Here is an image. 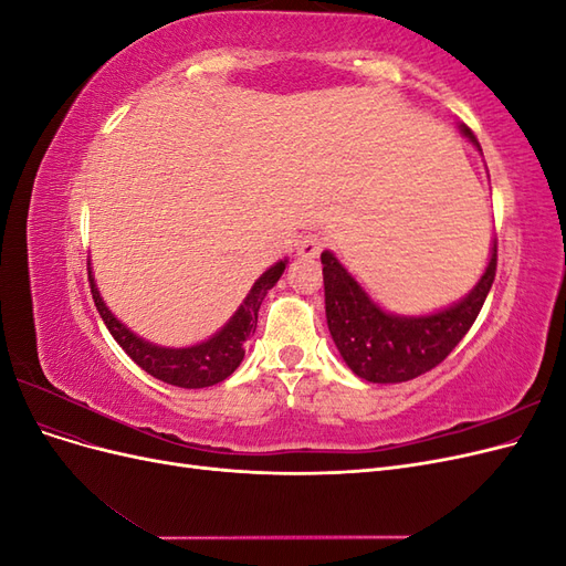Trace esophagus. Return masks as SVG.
I'll return each mask as SVG.
<instances>
[{"mask_svg": "<svg viewBox=\"0 0 566 566\" xmlns=\"http://www.w3.org/2000/svg\"><path fill=\"white\" fill-rule=\"evenodd\" d=\"M323 248H325V238L318 235V233H310L297 243V254L306 256V260H314V256L321 254Z\"/></svg>", "mask_w": 566, "mask_h": 566, "instance_id": "34e87169", "label": "esophagus"}]
</instances>
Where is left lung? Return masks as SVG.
I'll list each match as a JSON object with an SVG mask.
<instances>
[{
    "mask_svg": "<svg viewBox=\"0 0 566 566\" xmlns=\"http://www.w3.org/2000/svg\"><path fill=\"white\" fill-rule=\"evenodd\" d=\"M460 132L479 148L468 127ZM325 318L335 347L354 375L375 385L413 380L447 358L468 335L495 279L499 248H491L484 276L460 302L427 316H399L375 304L333 252L321 254Z\"/></svg>",
    "mask_w": 566,
    "mask_h": 566,
    "instance_id": "1",
    "label": "left lung"
}]
</instances>
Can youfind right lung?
<instances>
[{"instance_id": "obj_1", "label": "right lung", "mask_w": 566, "mask_h": 566, "mask_svg": "<svg viewBox=\"0 0 566 566\" xmlns=\"http://www.w3.org/2000/svg\"><path fill=\"white\" fill-rule=\"evenodd\" d=\"M285 264L287 260L276 262L254 281L248 297L243 300L241 306H238V312L229 318L224 328L214 333L210 339L200 342V345L179 347V349L153 345V342H146L144 337L134 335L125 323H119L111 314L106 302L98 295V287L92 276V266H90V285H92L94 304L101 318H104L106 328L111 331L117 345L127 352V356L136 366H142L148 375H153V378H158L167 385L184 387V389H200V387H212L221 380H227L229 375L241 366L245 356V342L256 328V314H260V306L269 290L283 276Z\"/></svg>"}]
</instances>
